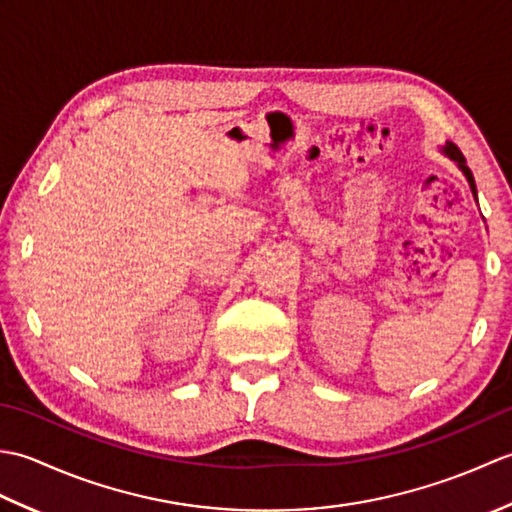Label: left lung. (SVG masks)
<instances>
[{
  "label": "left lung",
  "mask_w": 512,
  "mask_h": 512,
  "mask_svg": "<svg viewBox=\"0 0 512 512\" xmlns=\"http://www.w3.org/2000/svg\"><path fill=\"white\" fill-rule=\"evenodd\" d=\"M444 151H447V154L455 160V162H458V165H460V169L464 171V176L466 178H469V184H471V189H473V193H477L475 191V180H473V173H471V169L469 167H466V158L462 156V151L458 149V145H453V143H447V147H444Z\"/></svg>",
  "instance_id": "obj_1"
}]
</instances>
